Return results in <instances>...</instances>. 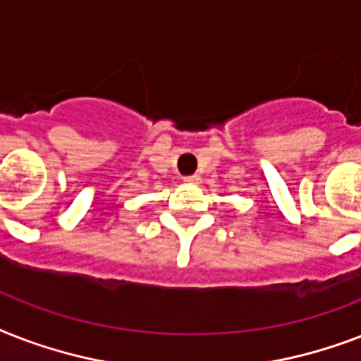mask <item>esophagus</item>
I'll use <instances>...</instances> for the list:
<instances>
[{
	"label": "esophagus",
	"mask_w": 361,
	"mask_h": 361,
	"mask_svg": "<svg viewBox=\"0 0 361 361\" xmlns=\"http://www.w3.org/2000/svg\"><path fill=\"white\" fill-rule=\"evenodd\" d=\"M183 181H187V183H200V176L198 174L185 176V178H183Z\"/></svg>",
	"instance_id": "obj_1"
}]
</instances>
